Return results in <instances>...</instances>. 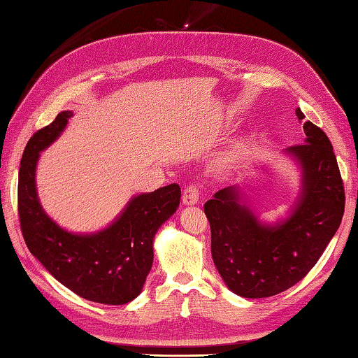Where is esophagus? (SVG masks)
Listing matches in <instances>:
<instances>
[{"label": "esophagus", "instance_id": "1", "mask_svg": "<svg viewBox=\"0 0 358 358\" xmlns=\"http://www.w3.org/2000/svg\"><path fill=\"white\" fill-rule=\"evenodd\" d=\"M199 188L196 187L194 184L188 185L184 189V194H182V203L184 206H196V203L199 202Z\"/></svg>", "mask_w": 358, "mask_h": 358}]
</instances>
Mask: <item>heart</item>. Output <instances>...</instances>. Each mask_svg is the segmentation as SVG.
I'll return each mask as SVG.
<instances>
[{
	"instance_id": "1",
	"label": "heart",
	"mask_w": 358,
	"mask_h": 358,
	"mask_svg": "<svg viewBox=\"0 0 358 358\" xmlns=\"http://www.w3.org/2000/svg\"><path fill=\"white\" fill-rule=\"evenodd\" d=\"M249 155H250V150L247 145H236V147L222 152L220 159L215 162L213 170L216 174L227 176V174L236 171L239 166L245 162Z\"/></svg>"
}]
</instances>
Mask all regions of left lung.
I'll return each instance as SVG.
<instances>
[{"instance_id":"obj_1","label":"left lung","mask_w":358,"mask_h":358,"mask_svg":"<svg viewBox=\"0 0 358 358\" xmlns=\"http://www.w3.org/2000/svg\"><path fill=\"white\" fill-rule=\"evenodd\" d=\"M295 113L303 122L301 109ZM303 129L304 143L286 150L303 171L300 198L286 220L259 222L236 185L220 189L203 206L213 262L239 296H272L301 281L341 224L345 187L331 141L309 120Z\"/></svg>"}]
</instances>
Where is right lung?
Returning <instances> with one entry per match:
<instances>
[{
	"label": "right lung",
	"instance_id": "obj_1",
	"mask_svg": "<svg viewBox=\"0 0 358 358\" xmlns=\"http://www.w3.org/2000/svg\"><path fill=\"white\" fill-rule=\"evenodd\" d=\"M72 111L29 138L18 173V215L27 249L43 267L78 296L101 304H127L141 294L152 266V241L180 202V187L170 184L134 196L108 229L77 235L45 213L35 185L40 152L62 134Z\"/></svg>",
	"mask_w": 358,
	"mask_h": 358
}]
</instances>
